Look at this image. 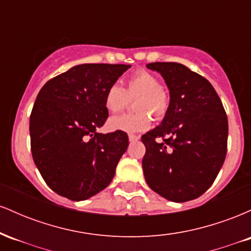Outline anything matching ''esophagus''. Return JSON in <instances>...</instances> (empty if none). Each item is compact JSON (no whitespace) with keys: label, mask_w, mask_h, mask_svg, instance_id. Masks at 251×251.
<instances>
[{"label":"esophagus","mask_w":251,"mask_h":251,"mask_svg":"<svg viewBox=\"0 0 251 251\" xmlns=\"http://www.w3.org/2000/svg\"><path fill=\"white\" fill-rule=\"evenodd\" d=\"M139 135H134V134H129L128 135V140L131 143H134V142H137V140H139Z\"/></svg>","instance_id":"esophagus-1"}]
</instances>
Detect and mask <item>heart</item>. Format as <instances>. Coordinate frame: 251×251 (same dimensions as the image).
<instances>
[{"label":"heart","mask_w":251,"mask_h":251,"mask_svg":"<svg viewBox=\"0 0 251 251\" xmlns=\"http://www.w3.org/2000/svg\"><path fill=\"white\" fill-rule=\"evenodd\" d=\"M139 98L135 102V114H123L112 117L108 122L109 128L123 131L126 133H137L150 128L152 114L157 119H162L169 109V96L159 86L157 76L148 71H137L127 77L125 87L113 83L107 88L103 103L112 113L123 111L127 106L129 99Z\"/></svg>","instance_id":"obj_1"}]
</instances>
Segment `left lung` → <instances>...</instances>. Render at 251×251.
I'll use <instances>...</instances> for the list:
<instances>
[{"mask_svg": "<svg viewBox=\"0 0 251 251\" xmlns=\"http://www.w3.org/2000/svg\"><path fill=\"white\" fill-rule=\"evenodd\" d=\"M146 67L160 73L170 91L162 124L142 137L146 183L169 201L195 200L212 185L226 159V111L211 83L186 66L152 62Z\"/></svg>", "mask_w": 251, "mask_h": 251, "instance_id": "1", "label": "left lung"}]
</instances>
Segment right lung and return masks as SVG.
Returning <instances> with one entry per match:
<instances>
[{"instance_id":"right-lung-1","label":"right lung","mask_w":251,"mask_h":251,"mask_svg":"<svg viewBox=\"0 0 251 251\" xmlns=\"http://www.w3.org/2000/svg\"><path fill=\"white\" fill-rule=\"evenodd\" d=\"M131 65L83 63L45 83L29 120L34 163L62 197L85 201L107 188L128 146L125 132L99 133L107 88Z\"/></svg>"}]
</instances>
